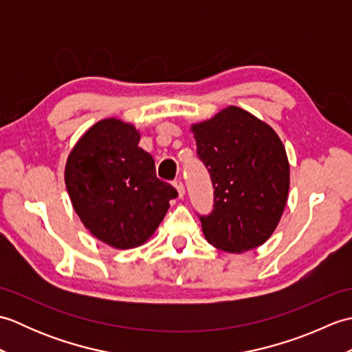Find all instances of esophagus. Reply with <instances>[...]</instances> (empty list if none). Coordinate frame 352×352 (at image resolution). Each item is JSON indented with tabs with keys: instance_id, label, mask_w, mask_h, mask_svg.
Segmentation results:
<instances>
[{
	"instance_id": "1",
	"label": "esophagus",
	"mask_w": 352,
	"mask_h": 352,
	"mask_svg": "<svg viewBox=\"0 0 352 352\" xmlns=\"http://www.w3.org/2000/svg\"><path fill=\"white\" fill-rule=\"evenodd\" d=\"M174 188H175L177 192H178V197L183 198V197H184V184H183V182H182V180H175V182H174Z\"/></svg>"
}]
</instances>
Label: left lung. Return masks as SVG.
Instances as JSON below:
<instances>
[{
  "label": "left lung",
  "mask_w": 352,
  "mask_h": 352,
  "mask_svg": "<svg viewBox=\"0 0 352 352\" xmlns=\"http://www.w3.org/2000/svg\"><path fill=\"white\" fill-rule=\"evenodd\" d=\"M192 131L214 189L212 213L199 216L207 242L227 252L263 245L287 201L283 142L267 124L234 106L192 125Z\"/></svg>",
  "instance_id": "1"
}]
</instances>
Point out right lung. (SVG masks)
<instances>
[{"instance_id": "add662e5", "label": "right lung", "mask_w": 352, "mask_h": 352, "mask_svg": "<svg viewBox=\"0 0 352 352\" xmlns=\"http://www.w3.org/2000/svg\"><path fill=\"white\" fill-rule=\"evenodd\" d=\"M131 124L109 118L91 126L68 157L65 183L74 210L91 233L118 250L145 243L177 190L155 175Z\"/></svg>"}]
</instances>
